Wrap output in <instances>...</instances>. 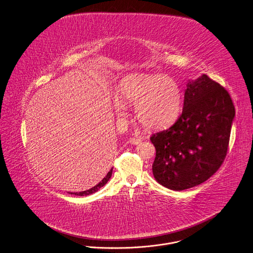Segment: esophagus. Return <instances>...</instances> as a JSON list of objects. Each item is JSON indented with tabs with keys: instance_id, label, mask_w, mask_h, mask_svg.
<instances>
[{
	"instance_id": "esophagus-1",
	"label": "esophagus",
	"mask_w": 253,
	"mask_h": 253,
	"mask_svg": "<svg viewBox=\"0 0 253 253\" xmlns=\"http://www.w3.org/2000/svg\"><path fill=\"white\" fill-rule=\"evenodd\" d=\"M141 139L140 138H138V137H131L130 139H129V143L130 144H133V145H138V144H140L141 143Z\"/></svg>"
}]
</instances>
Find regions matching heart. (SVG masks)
Listing matches in <instances>:
<instances>
[{
	"label": "heart",
	"instance_id": "heart-1",
	"mask_svg": "<svg viewBox=\"0 0 253 253\" xmlns=\"http://www.w3.org/2000/svg\"><path fill=\"white\" fill-rule=\"evenodd\" d=\"M114 109L119 117L126 116V107H136L139 121L149 129L159 130L172 125L181 112V90L178 82L167 75L132 74L119 87Z\"/></svg>",
	"mask_w": 253,
	"mask_h": 253
}]
</instances>
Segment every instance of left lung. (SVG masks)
Wrapping results in <instances>:
<instances>
[{
	"label": "left lung",
	"instance_id": "obj_1",
	"mask_svg": "<svg viewBox=\"0 0 253 253\" xmlns=\"http://www.w3.org/2000/svg\"><path fill=\"white\" fill-rule=\"evenodd\" d=\"M234 118V105L220 84L207 75L189 80L181 116L151 136L156 180L176 191L205 182L223 164Z\"/></svg>",
	"mask_w": 253,
	"mask_h": 253
}]
</instances>
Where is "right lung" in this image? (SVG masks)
I'll use <instances>...</instances> for the list:
<instances>
[{
  "instance_id": "obj_1",
  "label": "right lung",
  "mask_w": 253,
  "mask_h": 253,
  "mask_svg": "<svg viewBox=\"0 0 253 253\" xmlns=\"http://www.w3.org/2000/svg\"><path fill=\"white\" fill-rule=\"evenodd\" d=\"M112 174H113V168L107 173V175H106V177L105 178H102V180L99 182V183H97L95 186H93V187H91L90 189L89 190H86V191H82V192H75V193H73V192H69V194H72V195H76V196H88V195H90V194L95 193V192H97L101 187H103L105 184L108 182V180L110 179V178L112 177Z\"/></svg>"
}]
</instances>
